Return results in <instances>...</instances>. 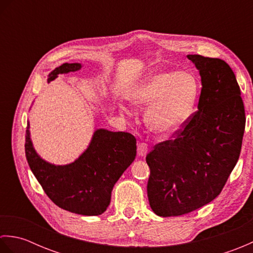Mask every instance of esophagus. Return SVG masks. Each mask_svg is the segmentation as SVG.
Segmentation results:
<instances>
[{"instance_id":"1","label":"esophagus","mask_w":253,"mask_h":253,"mask_svg":"<svg viewBox=\"0 0 253 253\" xmlns=\"http://www.w3.org/2000/svg\"><path fill=\"white\" fill-rule=\"evenodd\" d=\"M137 151H138V155H139V157H141V158H146V157H147V154H148V152H149L148 146H147L146 143H143V142L138 143V146H137Z\"/></svg>"}]
</instances>
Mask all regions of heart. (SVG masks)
Listing matches in <instances>:
<instances>
[{"mask_svg":"<svg viewBox=\"0 0 253 253\" xmlns=\"http://www.w3.org/2000/svg\"><path fill=\"white\" fill-rule=\"evenodd\" d=\"M200 95L197 77L188 71H159L135 85L128 99L137 110H147L144 122L155 135L169 137L179 131L195 110ZM122 112L127 113L124 106Z\"/></svg>","mask_w":253,"mask_h":253,"instance_id":"obj_1","label":"heart"}]
</instances>
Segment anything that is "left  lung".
<instances>
[{
    "label": "left lung",
    "mask_w": 253,
    "mask_h": 253,
    "mask_svg": "<svg viewBox=\"0 0 253 253\" xmlns=\"http://www.w3.org/2000/svg\"><path fill=\"white\" fill-rule=\"evenodd\" d=\"M201 77L198 111L175 140L155 146L148 198L159 216L190 213L214 200L239 159L246 117L232 68L219 58L187 55Z\"/></svg>",
    "instance_id": "1"
}]
</instances>
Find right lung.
I'll return each mask as SVG.
<instances>
[{
    "instance_id": "obj_1",
    "label": "right lung",
    "mask_w": 253,
    "mask_h": 253,
    "mask_svg": "<svg viewBox=\"0 0 253 253\" xmlns=\"http://www.w3.org/2000/svg\"><path fill=\"white\" fill-rule=\"evenodd\" d=\"M80 63H64L47 75V83L61 74L82 69ZM27 124L25 151L30 169L46 196L57 207L85 216L101 215L111 202V193L137 153L136 138L129 132L94 130L87 149L72 163L55 165L37 153Z\"/></svg>"
}]
</instances>
